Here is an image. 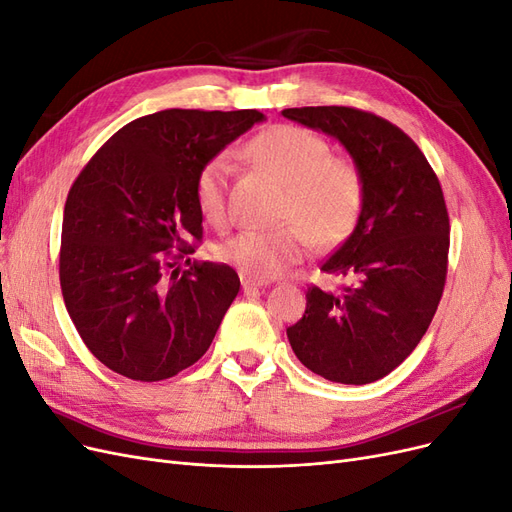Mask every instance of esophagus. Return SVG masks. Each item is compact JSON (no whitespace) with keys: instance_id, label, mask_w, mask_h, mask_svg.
I'll return each mask as SVG.
<instances>
[{"instance_id":"esophagus-1","label":"esophagus","mask_w":512,"mask_h":512,"mask_svg":"<svg viewBox=\"0 0 512 512\" xmlns=\"http://www.w3.org/2000/svg\"><path fill=\"white\" fill-rule=\"evenodd\" d=\"M241 286H243V290H245V292H252V290H258V288H267V282L252 280V277L241 275Z\"/></svg>"}]
</instances>
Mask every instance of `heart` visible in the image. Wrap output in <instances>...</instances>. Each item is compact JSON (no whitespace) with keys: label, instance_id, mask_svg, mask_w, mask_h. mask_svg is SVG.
I'll return each mask as SVG.
<instances>
[{"label":"heart","instance_id":"1","mask_svg":"<svg viewBox=\"0 0 512 512\" xmlns=\"http://www.w3.org/2000/svg\"><path fill=\"white\" fill-rule=\"evenodd\" d=\"M247 156L288 185L284 215L297 222L247 228L218 247V258L252 280L269 282L301 262L314 245L342 241L363 211L365 185L359 166L331 156L329 143L301 126H275L247 145ZM230 162L220 153L200 166L196 207L215 226L226 222Z\"/></svg>","mask_w":512,"mask_h":512}]
</instances>
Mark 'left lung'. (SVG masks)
I'll return each mask as SVG.
<instances>
[{"instance_id":"left-lung-1","label":"left lung","mask_w":512,"mask_h":512,"mask_svg":"<svg viewBox=\"0 0 512 512\" xmlns=\"http://www.w3.org/2000/svg\"><path fill=\"white\" fill-rule=\"evenodd\" d=\"M282 115L333 136L359 166L361 218L320 271L339 292L307 290L286 329L297 359L342 384H369L404 363L436 314L448 260V213L423 151L391 121L350 106L286 108Z\"/></svg>"}]
</instances>
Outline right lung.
I'll use <instances>...</instances> for the list:
<instances>
[{"label": "right lung", "instance_id": "obj_1", "mask_svg": "<svg viewBox=\"0 0 512 512\" xmlns=\"http://www.w3.org/2000/svg\"><path fill=\"white\" fill-rule=\"evenodd\" d=\"M265 121L258 111L168 108L115 132L72 183L61 224L66 309L100 363L130 380L177 376L203 356L239 275L185 260L203 237L194 198L200 166ZM170 249H179L175 255Z\"/></svg>", "mask_w": 512, "mask_h": 512}]
</instances>
